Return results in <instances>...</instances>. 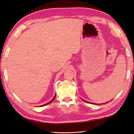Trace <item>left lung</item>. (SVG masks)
Here are the masks:
<instances>
[{"label": "left lung", "mask_w": 134, "mask_h": 134, "mask_svg": "<svg viewBox=\"0 0 134 134\" xmlns=\"http://www.w3.org/2000/svg\"><path fill=\"white\" fill-rule=\"evenodd\" d=\"M84 101H85V102H88V103H90V104H94V103H92V102H87V101H85V100H83ZM107 102H106V103H107Z\"/></svg>", "instance_id": "obj_1"}]
</instances>
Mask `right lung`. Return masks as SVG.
I'll use <instances>...</instances> for the list:
<instances>
[{
    "label": "right lung",
    "instance_id": "right-lung-1",
    "mask_svg": "<svg viewBox=\"0 0 134 134\" xmlns=\"http://www.w3.org/2000/svg\"><path fill=\"white\" fill-rule=\"evenodd\" d=\"M55 96H56V94L55 95V96H54V97L52 98V99L51 101H50L49 102H48V103H47V104H44V105H41V106H39V107H43V106H45V105H48V104H50V103H51V102H52L53 100H54V99H55Z\"/></svg>",
    "mask_w": 134,
    "mask_h": 134
}]
</instances>
